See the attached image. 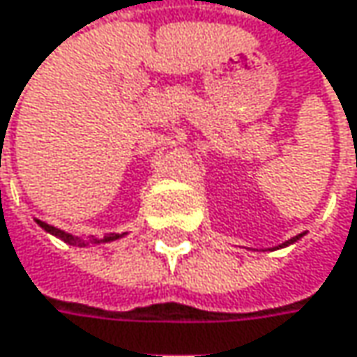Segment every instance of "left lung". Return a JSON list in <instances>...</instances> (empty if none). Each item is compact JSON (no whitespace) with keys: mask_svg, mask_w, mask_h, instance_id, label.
Wrapping results in <instances>:
<instances>
[{"mask_svg":"<svg viewBox=\"0 0 357 357\" xmlns=\"http://www.w3.org/2000/svg\"><path fill=\"white\" fill-rule=\"evenodd\" d=\"M301 237H303V235H296V237H292V239H290V241H286V243H284V245L294 243V241H296V239H301Z\"/></svg>","mask_w":357,"mask_h":357,"instance_id":"obj_1","label":"left lung"}]
</instances>
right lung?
Here are the masks:
<instances>
[{
    "label": "right lung",
    "mask_w": 357,
    "mask_h": 357,
    "mask_svg": "<svg viewBox=\"0 0 357 357\" xmlns=\"http://www.w3.org/2000/svg\"><path fill=\"white\" fill-rule=\"evenodd\" d=\"M38 225L45 229V231H49V233H52L54 237H59L61 241H65V243L69 245H85L82 241V239H77V237H73V235H69V233H65V231H61V229H54V227H50V225H47V222H40L38 220ZM124 235V233H122ZM120 235H110V237H104V239H100V241H114V239H118ZM98 239H93V243H100Z\"/></svg>",
    "instance_id": "right-lung-1"
}]
</instances>
